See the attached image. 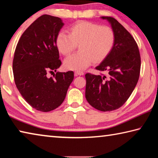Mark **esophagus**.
Masks as SVG:
<instances>
[{"label":"esophagus","mask_w":158,"mask_h":158,"mask_svg":"<svg viewBox=\"0 0 158 158\" xmlns=\"http://www.w3.org/2000/svg\"><path fill=\"white\" fill-rule=\"evenodd\" d=\"M84 74H85V73H84V72H82V71H77L75 72V75H76V76H83Z\"/></svg>","instance_id":"esophagus-1"}]
</instances>
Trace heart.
Masks as SVG:
<instances>
[{
    "instance_id": "obj_1",
    "label": "heart",
    "mask_w": 158,
    "mask_h": 158,
    "mask_svg": "<svg viewBox=\"0 0 158 158\" xmlns=\"http://www.w3.org/2000/svg\"><path fill=\"white\" fill-rule=\"evenodd\" d=\"M69 34L64 31L57 33L55 45L64 55H69L78 44L79 52L64 60L69 70L82 71L94 63H99L107 57L114 46L115 35L107 26L81 21L69 27Z\"/></svg>"
}]
</instances>
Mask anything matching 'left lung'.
I'll list each match as a JSON object with an SVG mask.
<instances>
[{
    "instance_id": "obj_1",
    "label": "left lung",
    "mask_w": 158,
    "mask_h": 158,
    "mask_svg": "<svg viewBox=\"0 0 158 158\" xmlns=\"http://www.w3.org/2000/svg\"><path fill=\"white\" fill-rule=\"evenodd\" d=\"M107 20L115 35L114 46L109 55L96 69L105 71L106 76L85 74V97L92 107L101 111H111L126 102L139 81L141 57L138 45L131 35L117 20Z\"/></svg>"
}]
</instances>
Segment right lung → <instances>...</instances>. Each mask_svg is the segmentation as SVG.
Returning <instances> with one entry per match:
<instances>
[{"instance_id": "add662e5", "label": "right lung", "mask_w": 158, "mask_h": 158, "mask_svg": "<svg viewBox=\"0 0 158 158\" xmlns=\"http://www.w3.org/2000/svg\"><path fill=\"white\" fill-rule=\"evenodd\" d=\"M64 25L60 18L42 15L23 33L15 49V85L28 104L42 112L59 107L73 81V71L48 77V72H56L61 64L55 39Z\"/></svg>"}]
</instances>
